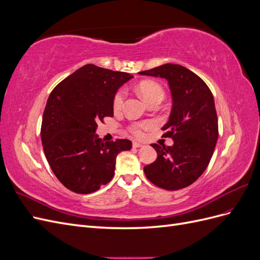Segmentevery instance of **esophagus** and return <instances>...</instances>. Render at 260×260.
Wrapping results in <instances>:
<instances>
[{
    "label": "esophagus",
    "mask_w": 260,
    "mask_h": 260,
    "mask_svg": "<svg viewBox=\"0 0 260 260\" xmlns=\"http://www.w3.org/2000/svg\"><path fill=\"white\" fill-rule=\"evenodd\" d=\"M132 146H133V147H141V146H143V144L138 142V141H133V142H132Z\"/></svg>",
    "instance_id": "esophagus-1"
}]
</instances>
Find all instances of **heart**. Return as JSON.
<instances>
[{
  "label": "heart",
  "mask_w": 260,
  "mask_h": 260,
  "mask_svg": "<svg viewBox=\"0 0 260 260\" xmlns=\"http://www.w3.org/2000/svg\"><path fill=\"white\" fill-rule=\"evenodd\" d=\"M138 92L140 93V95L142 96V99L146 102L152 101L157 98H164V90L161 86L154 81H141L138 86ZM124 96L125 93L124 90H119L114 98V109L115 111H119V109L122 107L123 102H124ZM153 122L152 121H143V122H137L133 123L131 125V131L133 135H136L137 137H142L143 132L145 130H149L153 127Z\"/></svg>",
  "instance_id": "1"
}]
</instances>
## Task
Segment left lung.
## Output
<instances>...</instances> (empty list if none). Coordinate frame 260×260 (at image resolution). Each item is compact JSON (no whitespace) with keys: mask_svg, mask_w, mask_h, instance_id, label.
Wrapping results in <instances>:
<instances>
[{"mask_svg":"<svg viewBox=\"0 0 260 260\" xmlns=\"http://www.w3.org/2000/svg\"><path fill=\"white\" fill-rule=\"evenodd\" d=\"M140 75L166 79L172 98L169 120L161 129L174 145L152 144L157 158L144 167V174L165 190H180L202 176L214 154L218 140L214 96L198 75L181 65L164 64Z\"/></svg>","mask_w":260,"mask_h":260,"instance_id":"left-lung-1","label":"left lung"}]
</instances>
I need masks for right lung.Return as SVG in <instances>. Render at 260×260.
<instances>
[{
  "instance_id": "1",
  "label": "right lung",
  "mask_w": 260,
  "mask_h": 260,
  "mask_svg": "<svg viewBox=\"0 0 260 260\" xmlns=\"http://www.w3.org/2000/svg\"><path fill=\"white\" fill-rule=\"evenodd\" d=\"M133 76L88 64L55 86L41 125L44 154L68 190L89 194L114 177L116 157L132 146L127 139L104 142L98 122L114 116L117 90Z\"/></svg>"
}]
</instances>
